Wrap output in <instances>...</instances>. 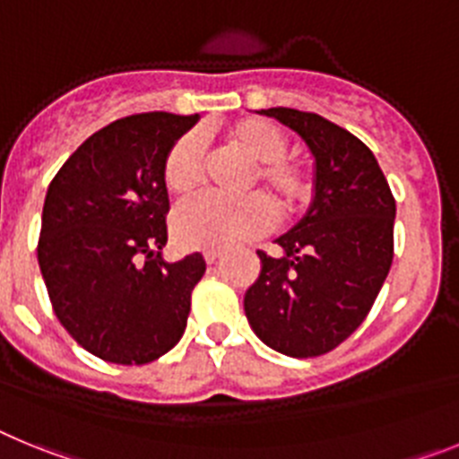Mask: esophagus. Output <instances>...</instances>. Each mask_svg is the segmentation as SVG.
I'll use <instances>...</instances> for the list:
<instances>
[{"instance_id": "esophagus-1", "label": "esophagus", "mask_w": 459, "mask_h": 459, "mask_svg": "<svg viewBox=\"0 0 459 459\" xmlns=\"http://www.w3.org/2000/svg\"><path fill=\"white\" fill-rule=\"evenodd\" d=\"M222 255L225 253H221V250H209V253H204L206 264H216L218 259H222Z\"/></svg>"}]
</instances>
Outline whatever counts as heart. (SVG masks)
I'll return each mask as SVG.
<instances>
[{"instance_id":"heart-1","label":"heart","mask_w":459,"mask_h":459,"mask_svg":"<svg viewBox=\"0 0 459 459\" xmlns=\"http://www.w3.org/2000/svg\"><path fill=\"white\" fill-rule=\"evenodd\" d=\"M234 152L253 160L246 188L264 186L282 216L306 209L315 195V181L306 163L287 156L290 135L259 117H243L222 131ZM206 149L200 135L186 133L169 147L163 163L165 186L172 195H190L204 181ZM275 222V206L264 193L241 197L197 195L184 202L172 218L179 246L193 250H227L266 234Z\"/></svg>"}]
</instances>
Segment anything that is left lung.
I'll use <instances>...</instances> for the list:
<instances>
[{
	"label": "left lung",
	"mask_w": 459,
	"mask_h": 459,
	"mask_svg": "<svg viewBox=\"0 0 459 459\" xmlns=\"http://www.w3.org/2000/svg\"><path fill=\"white\" fill-rule=\"evenodd\" d=\"M315 156V200L278 238L282 257L257 250L262 273L243 307L257 338L294 359L335 350L368 317L393 262L395 197L375 153L315 112L269 108Z\"/></svg>",
	"instance_id": "1"
}]
</instances>
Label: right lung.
I'll use <instances>...</instances> for the list:
<instances>
[{"mask_svg":"<svg viewBox=\"0 0 459 459\" xmlns=\"http://www.w3.org/2000/svg\"><path fill=\"white\" fill-rule=\"evenodd\" d=\"M197 115L124 117L80 144L43 204L39 266L52 310L89 354L144 366L186 331L200 253L165 262L169 211L163 163Z\"/></svg>","mask_w":459,"mask_h":459,"instance_id":"obj_1","label":"right lung"}]
</instances>
